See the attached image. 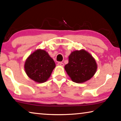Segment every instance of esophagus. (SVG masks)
I'll use <instances>...</instances> for the list:
<instances>
[{
  "mask_svg": "<svg viewBox=\"0 0 121 121\" xmlns=\"http://www.w3.org/2000/svg\"><path fill=\"white\" fill-rule=\"evenodd\" d=\"M57 65H59V66H64V63H62V62H58V63H57Z\"/></svg>",
  "mask_w": 121,
  "mask_h": 121,
  "instance_id": "34e87169",
  "label": "esophagus"
}]
</instances>
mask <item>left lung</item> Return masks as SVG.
Returning a JSON list of instances; mask_svg holds the SVG:
<instances>
[{"label":"left lung","instance_id":"1","mask_svg":"<svg viewBox=\"0 0 121 121\" xmlns=\"http://www.w3.org/2000/svg\"><path fill=\"white\" fill-rule=\"evenodd\" d=\"M64 68L73 82L82 83L94 76L97 64L93 57L86 51L76 50L69 56V63Z\"/></svg>","mask_w":121,"mask_h":121}]
</instances>
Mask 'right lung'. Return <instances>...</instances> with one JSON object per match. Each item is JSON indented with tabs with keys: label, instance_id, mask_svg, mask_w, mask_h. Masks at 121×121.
<instances>
[{
	"label": "right lung",
	"instance_id": "obj_1",
	"mask_svg": "<svg viewBox=\"0 0 121 121\" xmlns=\"http://www.w3.org/2000/svg\"><path fill=\"white\" fill-rule=\"evenodd\" d=\"M56 64L44 50L34 51L25 62V69L27 76L35 82L42 83L49 79Z\"/></svg>",
	"mask_w": 121,
	"mask_h": 121
}]
</instances>
